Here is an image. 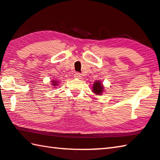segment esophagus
Masks as SVG:
<instances>
[{
    "label": "esophagus",
    "mask_w": 160,
    "mask_h": 160,
    "mask_svg": "<svg viewBox=\"0 0 160 160\" xmlns=\"http://www.w3.org/2000/svg\"><path fill=\"white\" fill-rule=\"evenodd\" d=\"M74 78H78V79H81V78H82V75L79 73V72H76V73L74 74Z\"/></svg>",
    "instance_id": "1"
}]
</instances>
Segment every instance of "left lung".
I'll list each match as a JSON object with an SVG mask.
<instances>
[{"label":"left lung","instance_id":"obj_1","mask_svg":"<svg viewBox=\"0 0 160 160\" xmlns=\"http://www.w3.org/2000/svg\"><path fill=\"white\" fill-rule=\"evenodd\" d=\"M92 92H94L96 95H101L104 92V87L100 80H96L92 85Z\"/></svg>","mask_w":160,"mask_h":160}]
</instances>
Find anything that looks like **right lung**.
<instances>
[{
    "label": "right lung",
    "mask_w": 160,
    "mask_h": 160,
    "mask_svg": "<svg viewBox=\"0 0 160 160\" xmlns=\"http://www.w3.org/2000/svg\"><path fill=\"white\" fill-rule=\"evenodd\" d=\"M58 85V80H53L51 81V85H53L54 88H56V87H57V85Z\"/></svg>",
    "instance_id": "add662e5"
}]
</instances>
